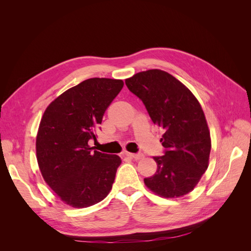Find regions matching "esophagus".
Listing matches in <instances>:
<instances>
[{"mask_svg": "<svg viewBox=\"0 0 251 251\" xmlns=\"http://www.w3.org/2000/svg\"><path fill=\"white\" fill-rule=\"evenodd\" d=\"M127 157H130L132 159H135V160H140V159L143 158L142 154H132V153H126V154Z\"/></svg>", "mask_w": 251, "mask_h": 251, "instance_id": "34e87169", "label": "esophagus"}]
</instances>
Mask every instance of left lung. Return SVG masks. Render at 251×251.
<instances>
[{
	"mask_svg": "<svg viewBox=\"0 0 251 251\" xmlns=\"http://www.w3.org/2000/svg\"><path fill=\"white\" fill-rule=\"evenodd\" d=\"M126 85L163 131L160 142L165 153L154 157L157 171L144 178V184L162 198H179L191 193L208 168L211 149L200 102L180 80L159 69L136 73L126 79Z\"/></svg>",
	"mask_w": 251,
	"mask_h": 251,
	"instance_id": "left-lung-1",
	"label": "left lung"
}]
</instances>
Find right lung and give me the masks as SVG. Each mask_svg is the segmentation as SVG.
<instances>
[{"label": "right lung", "instance_id": "obj_1", "mask_svg": "<svg viewBox=\"0 0 251 251\" xmlns=\"http://www.w3.org/2000/svg\"><path fill=\"white\" fill-rule=\"evenodd\" d=\"M121 79L89 78L68 89L45 110L35 150L45 182L65 204L85 208L112 189L121 159L89 146L120 90Z\"/></svg>", "mask_w": 251, "mask_h": 251}]
</instances>
